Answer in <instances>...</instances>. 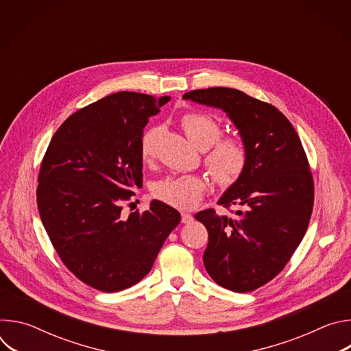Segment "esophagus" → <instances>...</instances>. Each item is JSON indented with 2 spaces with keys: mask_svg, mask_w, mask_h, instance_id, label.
<instances>
[{
  "mask_svg": "<svg viewBox=\"0 0 351 351\" xmlns=\"http://www.w3.org/2000/svg\"><path fill=\"white\" fill-rule=\"evenodd\" d=\"M193 215H190V214H187V213H182V222L183 223H190V222H193Z\"/></svg>",
  "mask_w": 351,
  "mask_h": 351,
  "instance_id": "obj_1",
  "label": "esophagus"
}]
</instances>
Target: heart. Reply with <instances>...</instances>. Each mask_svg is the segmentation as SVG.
<instances>
[{
    "mask_svg": "<svg viewBox=\"0 0 351 351\" xmlns=\"http://www.w3.org/2000/svg\"><path fill=\"white\" fill-rule=\"evenodd\" d=\"M180 123L186 136L197 148L206 149L211 147L206 165L213 179L221 186L234 183L247 162V152L243 141L239 137L219 138L222 133L221 125L208 114L187 112L182 117ZM160 132L158 126L144 132L140 141V156L144 161L153 156ZM153 191L161 202L180 210H190L202 202L206 182L193 175L167 178L158 182Z\"/></svg>",
    "mask_w": 351,
    "mask_h": 351,
    "instance_id": "heart-1",
    "label": "heart"
}]
</instances>
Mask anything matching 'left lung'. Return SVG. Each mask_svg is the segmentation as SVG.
I'll return each mask as SVG.
<instances>
[{
    "instance_id": "obj_1",
    "label": "left lung",
    "mask_w": 351,
    "mask_h": 351,
    "mask_svg": "<svg viewBox=\"0 0 351 351\" xmlns=\"http://www.w3.org/2000/svg\"><path fill=\"white\" fill-rule=\"evenodd\" d=\"M184 99L222 110L247 152L245 168L218 204L240 206L234 218L204 210L194 215L208 230L204 267L219 286L245 293L274 279L310 223L314 182L289 119L274 106L229 87L193 90Z\"/></svg>"
}]
</instances>
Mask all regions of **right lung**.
<instances>
[{"label": "right lung", "instance_id": "right-lung-1", "mask_svg": "<svg viewBox=\"0 0 351 351\" xmlns=\"http://www.w3.org/2000/svg\"><path fill=\"white\" fill-rule=\"evenodd\" d=\"M171 99L119 91L72 114L43 158L37 207L66 268L107 293L140 282L180 214L153 199L149 210L122 215V203L143 186L140 141L148 118Z\"/></svg>", "mask_w": 351, "mask_h": 351}]
</instances>
